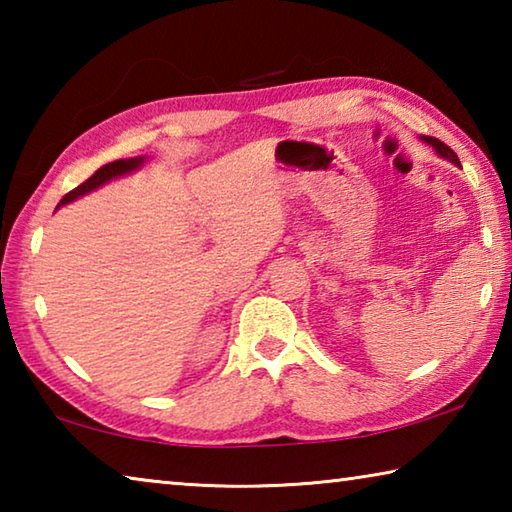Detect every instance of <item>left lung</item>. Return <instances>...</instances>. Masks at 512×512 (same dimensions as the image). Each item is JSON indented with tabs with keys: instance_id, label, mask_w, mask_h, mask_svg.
I'll use <instances>...</instances> for the list:
<instances>
[{
	"instance_id": "1",
	"label": "left lung",
	"mask_w": 512,
	"mask_h": 512,
	"mask_svg": "<svg viewBox=\"0 0 512 512\" xmlns=\"http://www.w3.org/2000/svg\"><path fill=\"white\" fill-rule=\"evenodd\" d=\"M422 140L427 142V144H431L433 149H436V153L440 155V158H447V160H452L454 164H458V155L452 149H449L445 142H440L438 137H422Z\"/></svg>"
}]
</instances>
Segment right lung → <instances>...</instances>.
Returning <instances> with one entry per match:
<instances>
[{
	"label": "right lung",
	"mask_w": 512,
	"mask_h": 512,
	"mask_svg": "<svg viewBox=\"0 0 512 512\" xmlns=\"http://www.w3.org/2000/svg\"><path fill=\"white\" fill-rule=\"evenodd\" d=\"M142 162H144V158H128V160H115V162L103 164V167L94 171L92 176H90L88 180H85V183H81L79 187L72 189V192L65 194V196H63V201H60V205L72 203V201H76V198H79V196L92 192V189H97V187H101V185H106L108 180H112V178H119V176H124V173H131V171H135L137 167H142Z\"/></svg>",
	"instance_id": "1"
}]
</instances>
